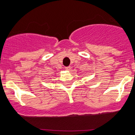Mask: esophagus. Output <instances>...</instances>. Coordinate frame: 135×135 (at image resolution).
Listing matches in <instances>:
<instances>
[{
	"mask_svg": "<svg viewBox=\"0 0 135 135\" xmlns=\"http://www.w3.org/2000/svg\"><path fill=\"white\" fill-rule=\"evenodd\" d=\"M65 70L67 71H70L71 70V67L70 66H66L65 67Z\"/></svg>",
	"mask_w": 135,
	"mask_h": 135,
	"instance_id": "34e87169",
	"label": "esophagus"
}]
</instances>
